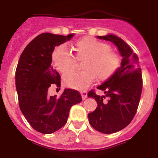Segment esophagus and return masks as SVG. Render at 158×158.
Returning <instances> with one entry per match:
<instances>
[{
	"mask_svg": "<svg viewBox=\"0 0 158 158\" xmlns=\"http://www.w3.org/2000/svg\"><path fill=\"white\" fill-rule=\"evenodd\" d=\"M80 94H81V96H82V99H85L87 97V92L86 91H80Z\"/></svg>",
	"mask_w": 158,
	"mask_h": 158,
	"instance_id": "obj_1",
	"label": "esophagus"
}]
</instances>
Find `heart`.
I'll use <instances>...</instances> for the list:
<instances>
[{"label":"heart","mask_w":158,"mask_h":158,"mask_svg":"<svg viewBox=\"0 0 158 158\" xmlns=\"http://www.w3.org/2000/svg\"><path fill=\"white\" fill-rule=\"evenodd\" d=\"M75 57L83 60L82 71H72L64 76L63 81L68 87L83 90L91 85L95 77L104 81L112 76L120 63L119 55L111 50L108 44L91 37H86L74 45ZM52 61L55 68L62 73L71 71L76 59L65 46H59L52 53Z\"/></svg>","instance_id":"heart-1"}]
</instances>
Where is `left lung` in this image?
<instances>
[{
  "label": "left lung",
  "mask_w": 158,
  "mask_h": 158,
  "mask_svg": "<svg viewBox=\"0 0 158 158\" xmlns=\"http://www.w3.org/2000/svg\"><path fill=\"white\" fill-rule=\"evenodd\" d=\"M98 38L114 43L123 58L116 72L97 87L105 95H96L94 90L87 94L98 104L88 114L90 124L98 132L111 134L128 126L134 117L142 91V74L136 54L123 39L113 34Z\"/></svg>",
  "instance_id": "left-lung-1"
}]
</instances>
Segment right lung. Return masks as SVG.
Listing matches in <instances>:
<instances>
[{
    "label": "right lung",
    "instance_id": "add662e5",
    "mask_svg": "<svg viewBox=\"0 0 158 158\" xmlns=\"http://www.w3.org/2000/svg\"><path fill=\"white\" fill-rule=\"evenodd\" d=\"M72 37L73 34H41L26 46L16 69L21 111L32 128L41 133L50 134L64 126L71 107L82 101L75 90L65 88L60 97L47 94L51 84L61 87L60 75L51 65L53 51Z\"/></svg>",
    "mask_w": 158,
    "mask_h": 158
}]
</instances>
